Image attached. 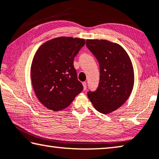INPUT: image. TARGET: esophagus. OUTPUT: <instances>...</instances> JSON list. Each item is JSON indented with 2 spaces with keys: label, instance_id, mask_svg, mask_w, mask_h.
Wrapping results in <instances>:
<instances>
[{
  "label": "esophagus",
  "instance_id": "1",
  "mask_svg": "<svg viewBox=\"0 0 159 159\" xmlns=\"http://www.w3.org/2000/svg\"><path fill=\"white\" fill-rule=\"evenodd\" d=\"M83 85H84V90L86 89V87H87V84H86V82H83L82 83Z\"/></svg>",
  "mask_w": 159,
  "mask_h": 159
}]
</instances>
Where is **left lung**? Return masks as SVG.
I'll list each match as a JSON object with an SVG mask.
<instances>
[{
	"label": "left lung",
	"mask_w": 159,
	"mask_h": 159,
	"mask_svg": "<svg viewBox=\"0 0 159 159\" xmlns=\"http://www.w3.org/2000/svg\"><path fill=\"white\" fill-rule=\"evenodd\" d=\"M86 46L100 66V82L88 96L98 112L108 114L124 104L132 93L134 75L132 61L118 44L103 39H87Z\"/></svg>",
	"instance_id": "left-lung-1"
}]
</instances>
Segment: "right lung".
Wrapping results in <instances>:
<instances>
[{
	"label": "right lung",
	"instance_id": "obj_1",
	"mask_svg": "<svg viewBox=\"0 0 159 159\" xmlns=\"http://www.w3.org/2000/svg\"><path fill=\"white\" fill-rule=\"evenodd\" d=\"M85 44L84 39L61 37L45 42L37 51L31 66L32 84L37 98L48 109L67 107L84 89L74 59Z\"/></svg>",
	"mask_w": 159,
	"mask_h": 159
}]
</instances>
